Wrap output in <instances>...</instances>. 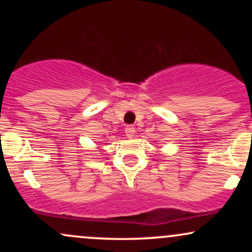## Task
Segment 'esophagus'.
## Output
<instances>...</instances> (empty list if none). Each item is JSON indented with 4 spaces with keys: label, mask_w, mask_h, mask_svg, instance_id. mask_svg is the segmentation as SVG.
<instances>
[{
    "label": "esophagus",
    "mask_w": 252,
    "mask_h": 252,
    "mask_svg": "<svg viewBox=\"0 0 252 252\" xmlns=\"http://www.w3.org/2000/svg\"><path fill=\"white\" fill-rule=\"evenodd\" d=\"M135 131H136V130H135L134 126H126V137H128V138H132V137H134V136H135Z\"/></svg>",
    "instance_id": "1"
}]
</instances>
